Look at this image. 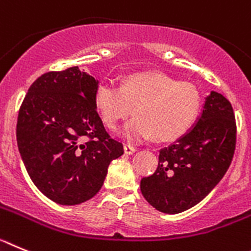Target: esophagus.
<instances>
[{"instance_id": "1", "label": "esophagus", "mask_w": 251, "mask_h": 251, "mask_svg": "<svg viewBox=\"0 0 251 251\" xmlns=\"http://www.w3.org/2000/svg\"><path fill=\"white\" fill-rule=\"evenodd\" d=\"M136 151V149L132 148V146L130 145H124V152L126 153V155H132V153Z\"/></svg>"}]
</instances>
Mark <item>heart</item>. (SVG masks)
I'll use <instances>...</instances> for the list:
<instances>
[{
    "label": "heart",
    "mask_w": 251,
    "mask_h": 251,
    "mask_svg": "<svg viewBox=\"0 0 251 251\" xmlns=\"http://www.w3.org/2000/svg\"><path fill=\"white\" fill-rule=\"evenodd\" d=\"M94 102L103 123L115 127L123 119L136 116L119 130L128 141H175L195 123L200 95L193 83L179 82L159 72H140L125 78L123 85L102 81L94 94Z\"/></svg>",
    "instance_id": "heart-1"
}]
</instances>
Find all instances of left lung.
Instances as JSON below:
<instances>
[{"label":"left lung","mask_w":251,"mask_h":251,"mask_svg":"<svg viewBox=\"0 0 251 251\" xmlns=\"http://www.w3.org/2000/svg\"><path fill=\"white\" fill-rule=\"evenodd\" d=\"M235 141L231 103L211 91L193 127L160 150L156 171L140 182L141 194L164 214H179L195 206L227 171Z\"/></svg>","instance_id":"obj_1"}]
</instances>
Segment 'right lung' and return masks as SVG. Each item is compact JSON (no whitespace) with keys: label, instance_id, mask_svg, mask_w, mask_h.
Instances as JSON below:
<instances>
[{"label":"right lung","instance_id":"obj_1","mask_svg":"<svg viewBox=\"0 0 251 251\" xmlns=\"http://www.w3.org/2000/svg\"><path fill=\"white\" fill-rule=\"evenodd\" d=\"M99 80L78 66L47 72L31 85L17 119V145L31 180L60 205H77L102 187L107 168L124 153L94 102ZM90 140L81 144L83 137Z\"/></svg>","mask_w":251,"mask_h":251}]
</instances>
